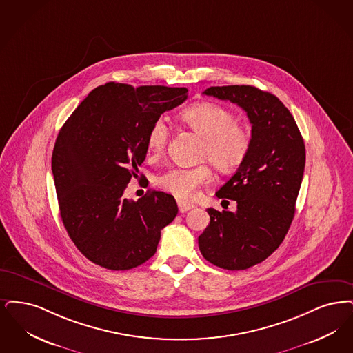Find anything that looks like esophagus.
Listing matches in <instances>:
<instances>
[{
    "label": "esophagus",
    "mask_w": 353,
    "mask_h": 353,
    "mask_svg": "<svg viewBox=\"0 0 353 353\" xmlns=\"http://www.w3.org/2000/svg\"><path fill=\"white\" fill-rule=\"evenodd\" d=\"M192 207H194V204H191V203H187V201H183V200H178V208H179V211L182 214L190 211Z\"/></svg>",
    "instance_id": "obj_1"
}]
</instances>
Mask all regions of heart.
<instances>
[{
	"mask_svg": "<svg viewBox=\"0 0 353 353\" xmlns=\"http://www.w3.org/2000/svg\"><path fill=\"white\" fill-rule=\"evenodd\" d=\"M182 120L203 138L200 159L210 161L221 172L237 169L248 157L252 134L245 125L237 123L233 112L214 103H199L184 109ZM169 141L165 119H157L148 132V149L154 158L162 155ZM212 170L208 163L192 168H171L161 172L155 183L181 200L194 199L201 185L210 183Z\"/></svg>",
	"mask_w": 353,
	"mask_h": 353,
	"instance_id": "1",
	"label": "heart"
}]
</instances>
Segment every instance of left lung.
Returning a JSON list of instances; mask_svg holds the SVG:
<instances>
[{"label": "left lung", "mask_w": 353, "mask_h": 353, "mask_svg": "<svg viewBox=\"0 0 353 353\" xmlns=\"http://www.w3.org/2000/svg\"><path fill=\"white\" fill-rule=\"evenodd\" d=\"M203 93L237 104L252 123L250 152L216 192L219 199L234 200L237 210L208 208L210 225L198 239L205 260L244 270L266 260L292 225L305 171V142L290 110L272 93L252 85L211 87Z\"/></svg>", "instance_id": "obj_1"}]
</instances>
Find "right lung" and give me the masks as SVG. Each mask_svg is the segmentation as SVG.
I'll use <instances>...</instances> for the list:
<instances>
[{
    "label": "right lung",
    "instance_id": "obj_1",
    "mask_svg": "<svg viewBox=\"0 0 353 353\" xmlns=\"http://www.w3.org/2000/svg\"><path fill=\"white\" fill-rule=\"evenodd\" d=\"M187 88L107 83L90 93L61 126L51 169L64 228L77 249L109 270L153 257L161 230L175 219L172 195L123 191L148 153V132L187 99Z\"/></svg>",
    "mask_w": 353,
    "mask_h": 353
}]
</instances>
